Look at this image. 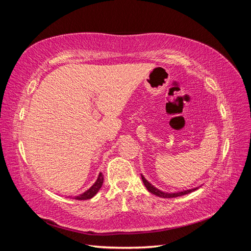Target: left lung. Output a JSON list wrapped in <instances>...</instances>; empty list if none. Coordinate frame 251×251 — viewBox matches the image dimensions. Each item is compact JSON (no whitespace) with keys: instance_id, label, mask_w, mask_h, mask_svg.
<instances>
[{"instance_id":"left-lung-1","label":"left lung","mask_w":251,"mask_h":251,"mask_svg":"<svg viewBox=\"0 0 251 251\" xmlns=\"http://www.w3.org/2000/svg\"><path fill=\"white\" fill-rule=\"evenodd\" d=\"M141 179H142L144 185H146L147 189H148L150 193H151V194L155 195V196L161 197V198H176V197L189 194V193H192V192H194V191H196V189H197V188H194V189H188V191H184V192H179V193H175V194H168V193H163L161 191H159V189L154 187L153 185L150 183V182H148L146 179H144L143 176H141Z\"/></svg>"}]
</instances>
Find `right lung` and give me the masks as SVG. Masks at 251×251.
<instances>
[{
  "label": "right lung",
  "mask_w": 251,
  "mask_h": 251,
  "mask_svg": "<svg viewBox=\"0 0 251 251\" xmlns=\"http://www.w3.org/2000/svg\"><path fill=\"white\" fill-rule=\"evenodd\" d=\"M102 183H103V175L100 173V175H98V178H97L95 183L92 186H91L87 192L79 195L78 197H75V199H76V200H88V199H91L101 188Z\"/></svg>",
  "instance_id": "add662e5"
}]
</instances>
